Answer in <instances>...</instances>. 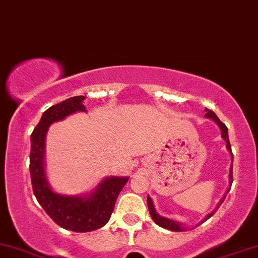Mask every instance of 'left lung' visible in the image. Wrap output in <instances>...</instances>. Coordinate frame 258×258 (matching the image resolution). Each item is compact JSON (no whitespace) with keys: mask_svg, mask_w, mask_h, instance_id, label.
<instances>
[{"mask_svg":"<svg viewBox=\"0 0 258 258\" xmlns=\"http://www.w3.org/2000/svg\"><path fill=\"white\" fill-rule=\"evenodd\" d=\"M205 111H206V114H205V117H206V118H211V120L214 121V122L216 123V124H218V126L220 128V130H221V137L223 138V140H225L227 150H228V151L230 152V155H231V165H230L229 177H228V178H229V186H228V189H227V191H226V194H227V193H228V191H229V188H230L231 182H233V154H231V148H230L229 138H228V128H227V126H226L225 124H223V123H222L221 121L219 120V117L216 116L214 111H212V110H210V109H207V108H205ZM226 194H225V196H223L222 199L219 201L218 206H216L215 210L213 211V212H211L210 214H207L206 216H205V219L203 220V221H201V223H203L204 221H206V220L210 219L211 216H212L213 214H214L215 211L218 210L220 205H221V204L223 203V200H225ZM147 201H148L149 213H150V215H151L152 220H154V221L157 223V225L160 226V227H163V228H165V229L173 230V231H185V230H187V228H186V227H185L184 225H182L181 222H179V221H174V220H172V219H169V218H165V216L159 215L158 213H157L155 206H154V201H152V199H151V198L149 197V196H148V199H147ZM199 225H200V223H199Z\"/></svg>","mask_w":258,"mask_h":258,"instance_id":"1","label":"left lung"}]
</instances>
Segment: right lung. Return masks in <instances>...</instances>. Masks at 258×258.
Returning <instances> with one entry per match:
<instances>
[{
	"mask_svg": "<svg viewBox=\"0 0 258 258\" xmlns=\"http://www.w3.org/2000/svg\"><path fill=\"white\" fill-rule=\"evenodd\" d=\"M85 99L83 95L73 96L44 111L31 134L30 152V175L37 201L57 225L78 233L99 229L109 221L118 194L129 180V177L109 175L83 196L57 193L48 184L45 172V138L48 126L78 111L86 113Z\"/></svg>",
	"mask_w": 258,
	"mask_h": 258,
	"instance_id": "add662e5",
	"label": "right lung"
}]
</instances>
